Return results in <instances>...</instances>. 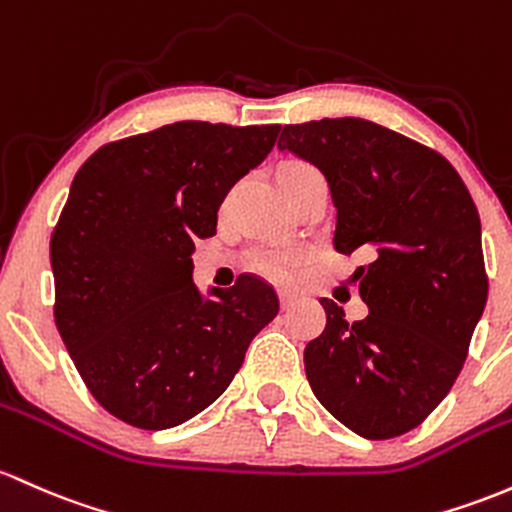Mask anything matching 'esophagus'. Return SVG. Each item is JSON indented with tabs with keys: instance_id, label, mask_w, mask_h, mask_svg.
Masks as SVG:
<instances>
[{
	"instance_id": "34e87169",
	"label": "esophagus",
	"mask_w": 512,
	"mask_h": 512,
	"mask_svg": "<svg viewBox=\"0 0 512 512\" xmlns=\"http://www.w3.org/2000/svg\"><path fill=\"white\" fill-rule=\"evenodd\" d=\"M279 303H282V308L294 306L296 294H294V291H279Z\"/></svg>"
}]
</instances>
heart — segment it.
I'll return each instance as SVG.
<instances>
[{
    "mask_svg": "<svg viewBox=\"0 0 512 512\" xmlns=\"http://www.w3.org/2000/svg\"><path fill=\"white\" fill-rule=\"evenodd\" d=\"M308 170H316L313 165L303 160H286L279 165V179L282 177H291V174H301ZM303 262L301 252H284V250H269V252H260L255 255L252 265H255L257 272H262L265 277L274 279V282H289L291 277L296 274V269Z\"/></svg>",
    "mask_w": 512,
    "mask_h": 512,
    "instance_id": "b5f03b06",
    "label": "heart"
}]
</instances>
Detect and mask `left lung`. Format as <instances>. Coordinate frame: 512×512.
<instances>
[{"label":"left lung","mask_w":512,"mask_h":512,"mask_svg":"<svg viewBox=\"0 0 512 512\" xmlns=\"http://www.w3.org/2000/svg\"><path fill=\"white\" fill-rule=\"evenodd\" d=\"M277 145L328 179L335 250L372 260L352 274L367 318L347 323L320 299L328 320L303 350L308 384L352 432L391 440L418 428L464 367L488 296L479 211L445 157L379 123H296Z\"/></svg>","instance_id":"obj_1"}]
</instances>
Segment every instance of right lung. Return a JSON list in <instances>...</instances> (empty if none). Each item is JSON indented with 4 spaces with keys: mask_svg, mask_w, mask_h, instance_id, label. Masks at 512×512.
<instances>
[{
    "mask_svg": "<svg viewBox=\"0 0 512 512\" xmlns=\"http://www.w3.org/2000/svg\"><path fill=\"white\" fill-rule=\"evenodd\" d=\"M279 128L170 123L101 145L72 179L50 238L55 325L89 393L123 423L165 430L194 418L277 316V294L257 277L204 299L192 252Z\"/></svg>",
    "mask_w": 512,
    "mask_h": 512,
    "instance_id": "add662e5",
    "label": "right lung"
}]
</instances>
